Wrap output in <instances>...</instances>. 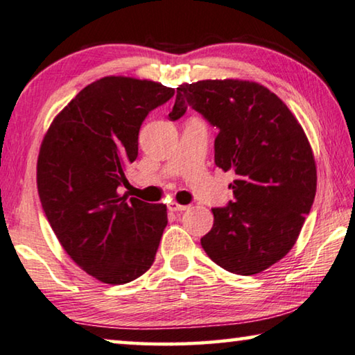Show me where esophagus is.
<instances>
[{"instance_id": "1", "label": "esophagus", "mask_w": 355, "mask_h": 355, "mask_svg": "<svg viewBox=\"0 0 355 355\" xmlns=\"http://www.w3.org/2000/svg\"><path fill=\"white\" fill-rule=\"evenodd\" d=\"M167 208L171 211H184L188 208V205H182V204H178V202H168Z\"/></svg>"}]
</instances>
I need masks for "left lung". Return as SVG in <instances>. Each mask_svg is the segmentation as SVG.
Returning a JSON list of instances; mask_svg holds the SVG:
<instances>
[{"instance_id": "8db88e82", "label": "left lung", "mask_w": 355, "mask_h": 355, "mask_svg": "<svg viewBox=\"0 0 355 355\" xmlns=\"http://www.w3.org/2000/svg\"><path fill=\"white\" fill-rule=\"evenodd\" d=\"M188 105L218 128L215 164L235 173L234 202L211 208L202 248L227 272L261 273L292 250L311 210L318 183L311 145L288 105L261 83H183L171 120Z\"/></svg>"}]
</instances>
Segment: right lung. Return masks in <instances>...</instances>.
<instances>
[{
    "label": "right lung",
    "mask_w": 355,
    "mask_h": 355,
    "mask_svg": "<svg viewBox=\"0 0 355 355\" xmlns=\"http://www.w3.org/2000/svg\"><path fill=\"white\" fill-rule=\"evenodd\" d=\"M175 89L109 76L89 83L50 125L37 156V193L56 239L78 267L125 284L155 262L167 208L118 194L139 151V129Z\"/></svg>",
    "instance_id": "add662e5"
}]
</instances>
